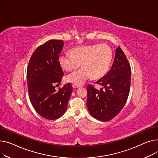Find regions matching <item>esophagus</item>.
I'll return each instance as SVG.
<instances>
[{
  "instance_id": "obj_1",
  "label": "esophagus",
  "mask_w": 158,
  "mask_h": 158,
  "mask_svg": "<svg viewBox=\"0 0 158 158\" xmlns=\"http://www.w3.org/2000/svg\"><path fill=\"white\" fill-rule=\"evenodd\" d=\"M73 88H78V87H80V86L79 85H73Z\"/></svg>"
}]
</instances>
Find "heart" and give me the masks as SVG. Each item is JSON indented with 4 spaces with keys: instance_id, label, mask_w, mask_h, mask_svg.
I'll return each instance as SVG.
<instances>
[{
    "instance_id": "heart-1",
    "label": "heart",
    "mask_w": 158,
    "mask_h": 158,
    "mask_svg": "<svg viewBox=\"0 0 158 158\" xmlns=\"http://www.w3.org/2000/svg\"><path fill=\"white\" fill-rule=\"evenodd\" d=\"M112 59V51L106 44H87L73 48L70 53H62L59 57L61 68L71 71L80 66V70L73 72L65 80L73 85H81L92 76L99 78L108 70Z\"/></svg>"
}]
</instances>
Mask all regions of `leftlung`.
Segmentation results:
<instances>
[{
	"mask_svg": "<svg viewBox=\"0 0 158 158\" xmlns=\"http://www.w3.org/2000/svg\"><path fill=\"white\" fill-rule=\"evenodd\" d=\"M131 73L130 64L118 47L112 68L96 82L103 88L98 90L90 84L87 87V105L92 117L101 121H109L121 111L129 96Z\"/></svg>",
	"mask_w": 158,
	"mask_h": 158,
	"instance_id": "8db88e82",
	"label": "left lung"
}]
</instances>
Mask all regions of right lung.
<instances>
[{"label":"right lung","mask_w":158,"mask_h":158,"mask_svg":"<svg viewBox=\"0 0 158 158\" xmlns=\"http://www.w3.org/2000/svg\"><path fill=\"white\" fill-rule=\"evenodd\" d=\"M64 42L51 40L38 46L30 59L27 71V80L31 104L40 115L55 120L66 112L72 93L70 83L55 90L64 75L59 62Z\"/></svg>","instance_id":"right-lung-1"}]
</instances>
